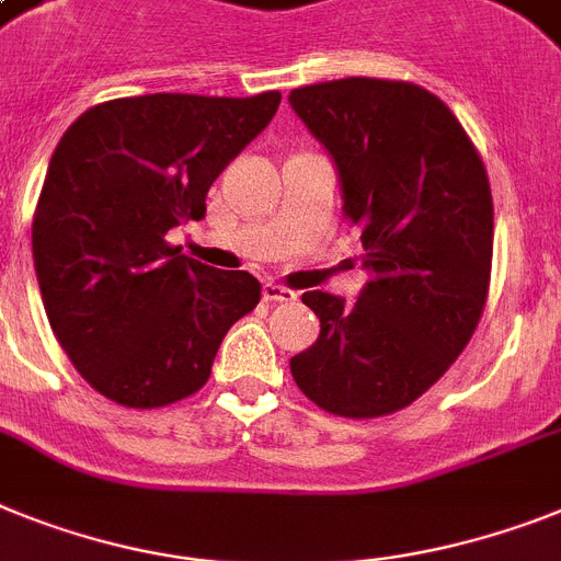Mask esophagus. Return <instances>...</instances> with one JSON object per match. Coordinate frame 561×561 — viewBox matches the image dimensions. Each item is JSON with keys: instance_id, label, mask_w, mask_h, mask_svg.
Returning <instances> with one entry per match:
<instances>
[{"instance_id": "34e87169", "label": "esophagus", "mask_w": 561, "mask_h": 561, "mask_svg": "<svg viewBox=\"0 0 561 561\" xmlns=\"http://www.w3.org/2000/svg\"><path fill=\"white\" fill-rule=\"evenodd\" d=\"M262 296H265V302H294L296 290L285 288V285H276V282H265Z\"/></svg>"}]
</instances>
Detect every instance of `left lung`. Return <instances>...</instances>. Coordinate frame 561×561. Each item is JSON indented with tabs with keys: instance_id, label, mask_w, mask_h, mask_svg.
I'll use <instances>...</instances> for the list:
<instances>
[{
	"instance_id": "1",
	"label": "left lung",
	"mask_w": 561,
	"mask_h": 561,
	"mask_svg": "<svg viewBox=\"0 0 561 561\" xmlns=\"http://www.w3.org/2000/svg\"><path fill=\"white\" fill-rule=\"evenodd\" d=\"M331 150L362 239L359 299L308 290L319 339L290 359L305 397L345 419L416 402L465 351L491 290L493 196L477 145L413 82L347 77L290 91Z\"/></svg>"
}]
</instances>
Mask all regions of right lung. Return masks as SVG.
<instances>
[{"label":"right lung","mask_w":561,"mask_h":561,"mask_svg":"<svg viewBox=\"0 0 561 561\" xmlns=\"http://www.w3.org/2000/svg\"><path fill=\"white\" fill-rule=\"evenodd\" d=\"M282 93L111 99L56 145L33 210V265L56 342L102 397L150 411L208 382L230 324L262 285L179 253L168 230L205 216L214 179Z\"/></svg>","instance_id":"add662e5"}]
</instances>
